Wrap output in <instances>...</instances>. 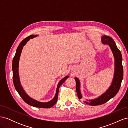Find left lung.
<instances>
[{
	"label": "left lung",
	"mask_w": 128,
	"mask_h": 128,
	"mask_svg": "<svg viewBox=\"0 0 128 128\" xmlns=\"http://www.w3.org/2000/svg\"><path fill=\"white\" fill-rule=\"evenodd\" d=\"M102 42L104 44L109 46L114 58V73L111 85L107 91L98 97L93 99H86L84 102L91 106H96L106 102L117 94L121 85L123 76L122 66V56L121 53L117 48L114 40L112 37L104 35L102 37ZM76 88L79 99L82 98L80 92V82L78 78L75 77Z\"/></svg>",
	"instance_id": "1"
}]
</instances>
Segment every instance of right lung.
<instances>
[{
	"label": "right lung",
	"instance_id": "right-lung-1",
	"mask_svg": "<svg viewBox=\"0 0 128 128\" xmlns=\"http://www.w3.org/2000/svg\"><path fill=\"white\" fill-rule=\"evenodd\" d=\"M38 35L36 34H32L28 37L26 38L24 40H23L20 44H19L18 47L16 49V53L13 59L12 62V70H13V80L14 86L17 92L18 93L19 95L21 96V97L23 99V100L29 105H31L35 107L38 108H48L52 107L57 102L58 97V93H59V90L60 86L62 84L64 81L66 80L69 76H66L64 78L60 80V82L58 83L56 94L54 96V98L50 101L48 102H40L37 100L32 99L26 93L23 88L20 82V77H19V73H18V66H19V60H20V56L22 52V50L24 48V46L26 44L27 42H28L29 40L32 39V38L38 36Z\"/></svg>",
	"mask_w": 128,
	"mask_h": 128
}]
</instances>
